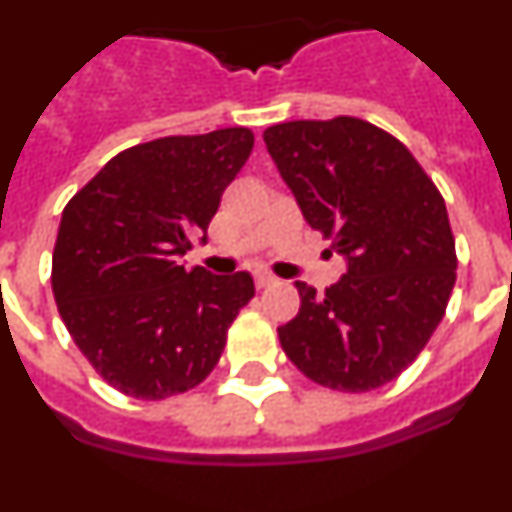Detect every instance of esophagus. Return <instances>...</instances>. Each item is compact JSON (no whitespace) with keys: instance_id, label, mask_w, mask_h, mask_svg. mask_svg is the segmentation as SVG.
Listing matches in <instances>:
<instances>
[{"instance_id":"obj_1","label":"esophagus","mask_w":512,"mask_h":512,"mask_svg":"<svg viewBox=\"0 0 512 512\" xmlns=\"http://www.w3.org/2000/svg\"><path fill=\"white\" fill-rule=\"evenodd\" d=\"M253 282H256V289H266L277 282V277H271V274H266V271H259V274L253 277Z\"/></svg>"}]
</instances>
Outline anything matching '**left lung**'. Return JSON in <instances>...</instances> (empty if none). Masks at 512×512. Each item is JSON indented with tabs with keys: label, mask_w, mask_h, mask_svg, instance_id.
Masks as SVG:
<instances>
[{
	"label": "left lung",
	"mask_w": 512,
	"mask_h": 512,
	"mask_svg": "<svg viewBox=\"0 0 512 512\" xmlns=\"http://www.w3.org/2000/svg\"><path fill=\"white\" fill-rule=\"evenodd\" d=\"M264 143L307 223L348 271L277 330L312 382L369 392L400 377L431 341L456 282V241L433 179L405 143L359 117L292 120Z\"/></svg>",
	"instance_id": "obj_1"
}]
</instances>
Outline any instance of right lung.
I'll return each instance as SVG.
<instances>
[{
  "label": "right lung",
  "instance_id": "add662e5",
  "mask_svg": "<svg viewBox=\"0 0 512 512\" xmlns=\"http://www.w3.org/2000/svg\"><path fill=\"white\" fill-rule=\"evenodd\" d=\"M251 148L248 128L138 143L63 207L53 297L81 354L122 395L166 400L205 382L256 295L248 271L179 266Z\"/></svg>",
  "mask_w": 512,
  "mask_h": 512
}]
</instances>
